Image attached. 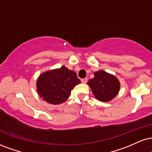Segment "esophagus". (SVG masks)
I'll use <instances>...</instances> for the list:
<instances>
[{
	"label": "esophagus",
	"instance_id": "obj_1",
	"mask_svg": "<svg viewBox=\"0 0 152 152\" xmlns=\"http://www.w3.org/2000/svg\"><path fill=\"white\" fill-rule=\"evenodd\" d=\"M87 78H83V79L81 80V82H82L83 84H86L87 82Z\"/></svg>",
	"mask_w": 152,
	"mask_h": 152
}]
</instances>
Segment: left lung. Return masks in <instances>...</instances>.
Segmentation results:
<instances>
[{
    "mask_svg": "<svg viewBox=\"0 0 152 152\" xmlns=\"http://www.w3.org/2000/svg\"><path fill=\"white\" fill-rule=\"evenodd\" d=\"M94 96L103 102L113 99L120 90V82L113 75L104 70L94 72V77L87 82Z\"/></svg>",
    "mask_w": 152,
    "mask_h": 152,
    "instance_id": "8db88e82",
    "label": "left lung"
}]
</instances>
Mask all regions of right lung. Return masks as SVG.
<instances>
[{
    "label": "right lung",
    "instance_id": "1",
    "mask_svg": "<svg viewBox=\"0 0 152 152\" xmlns=\"http://www.w3.org/2000/svg\"><path fill=\"white\" fill-rule=\"evenodd\" d=\"M80 82L76 72L63 65L40 75L37 82V91L48 104H60L69 98L71 90Z\"/></svg>",
    "mask_w": 152,
    "mask_h": 152
}]
</instances>
